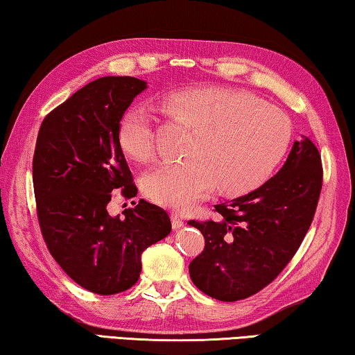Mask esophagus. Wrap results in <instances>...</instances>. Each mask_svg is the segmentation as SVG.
<instances>
[{
	"instance_id": "obj_1",
	"label": "esophagus",
	"mask_w": 355,
	"mask_h": 355,
	"mask_svg": "<svg viewBox=\"0 0 355 355\" xmlns=\"http://www.w3.org/2000/svg\"><path fill=\"white\" fill-rule=\"evenodd\" d=\"M171 225H173V229H181L184 226L182 216L179 215L178 212H173L171 214Z\"/></svg>"
}]
</instances>
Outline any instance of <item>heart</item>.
I'll return each mask as SVG.
<instances>
[{
    "mask_svg": "<svg viewBox=\"0 0 355 355\" xmlns=\"http://www.w3.org/2000/svg\"><path fill=\"white\" fill-rule=\"evenodd\" d=\"M162 105L191 130L184 148L187 159L162 162L143 178L145 193L165 207L189 209L215 187L225 193L256 189L290 146L288 116L246 93L178 90L165 96ZM118 143L130 159H153L155 129L149 109L134 105L124 112L118 124Z\"/></svg>",
    "mask_w": 355,
    "mask_h": 355,
    "instance_id": "1",
    "label": "heart"
}]
</instances>
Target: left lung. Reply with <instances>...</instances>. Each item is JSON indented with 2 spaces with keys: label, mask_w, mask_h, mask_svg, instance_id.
Wrapping results in <instances>:
<instances>
[{
  "label": "left lung",
  "mask_w": 355,
  "mask_h": 355,
  "mask_svg": "<svg viewBox=\"0 0 355 355\" xmlns=\"http://www.w3.org/2000/svg\"><path fill=\"white\" fill-rule=\"evenodd\" d=\"M322 187L318 149L304 137L284 166L251 193L216 204L212 221H189L206 240L190 277L218 301L256 295L281 275L312 225Z\"/></svg>",
  "instance_id": "8db88e82"
}]
</instances>
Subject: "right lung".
Listing matches in <instances>:
<instances>
[{"instance_id": "right-lung-1", "label": "right lung", "mask_w": 355, "mask_h": 355, "mask_svg": "<svg viewBox=\"0 0 355 355\" xmlns=\"http://www.w3.org/2000/svg\"><path fill=\"white\" fill-rule=\"evenodd\" d=\"M146 83L105 76L84 85L43 120L33 159L37 216L55 262L80 287L115 295L139 281L141 252L171 232L170 216L140 200L112 216V191L137 195L118 124Z\"/></svg>"}]
</instances>
